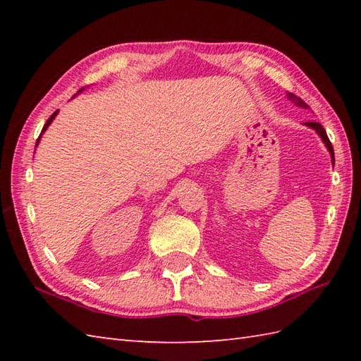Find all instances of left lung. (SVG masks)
<instances>
[{
  "instance_id": "8db88e82",
  "label": "left lung",
  "mask_w": 361,
  "mask_h": 361,
  "mask_svg": "<svg viewBox=\"0 0 361 361\" xmlns=\"http://www.w3.org/2000/svg\"><path fill=\"white\" fill-rule=\"evenodd\" d=\"M287 96H288V99L291 102H293L295 105H298V106H301V109H309V105L305 104L301 97H298L296 94H293V93H287ZM305 126H309L310 128H313V130H317L318 132V135L323 137V141H324V144L327 145V149H329V152H331V157H332V163L335 161V155H334V147H332V142L329 141V137H327V133H326V130H324V127L319 124V122H305Z\"/></svg>"
}]
</instances>
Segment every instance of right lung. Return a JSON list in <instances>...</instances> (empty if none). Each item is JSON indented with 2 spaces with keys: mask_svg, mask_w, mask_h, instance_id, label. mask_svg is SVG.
Masks as SVG:
<instances>
[{
  "mask_svg": "<svg viewBox=\"0 0 361 361\" xmlns=\"http://www.w3.org/2000/svg\"><path fill=\"white\" fill-rule=\"evenodd\" d=\"M57 113H59V110H57V111H54V113H52V114H51V118H49V119H48V121H46V124H44V127H43V130H42V133H43V132H44V130H46V128H48V126H49V124H51V122H52V119H54V118H56V116H57ZM38 140H40V137H38ZM38 140H37V144H38Z\"/></svg>",
  "mask_w": 361,
  "mask_h": 361,
  "instance_id": "add662e5",
  "label": "right lung"
}]
</instances>
